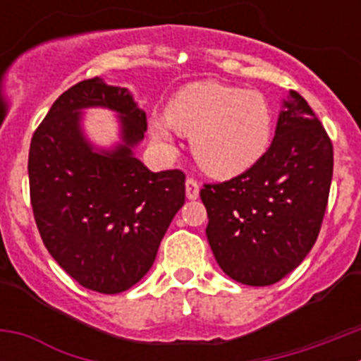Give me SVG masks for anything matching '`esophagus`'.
Wrapping results in <instances>:
<instances>
[{
	"instance_id": "34e87169",
	"label": "esophagus",
	"mask_w": 361,
	"mask_h": 361,
	"mask_svg": "<svg viewBox=\"0 0 361 361\" xmlns=\"http://www.w3.org/2000/svg\"><path fill=\"white\" fill-rule=\"evenodd\" d=\"M199 191H200V186L195 178H188L186 180V197L188 199L190 200L199 199Z\"/></svg>"
}]
</instances>
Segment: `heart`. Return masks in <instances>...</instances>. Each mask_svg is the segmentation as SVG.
Instances as JSON below:
<instances>
[{"mask_svg":"<svg viewBox=\"0 0 361 361\" xmlns=\"http://www.w3.org/2000/svg\"><path fill=\"white\" fill-rule=\"evenodd\" d=\"M191 135V152L206 173L231 178L251 170L273 139L266 97L215 81L191 82L168 104V117L149 119V135L161 152L175 153V133Z\"/></svg>","mask_w":361,"mask_h":361,"instance_id":"1","label":"heart"}]
</instances>
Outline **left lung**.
<instances>
[{
	"label": "left lung",
	"instance_id": "1",
	"mask_svg": "<svg viewBox=\"0 0 361 361\" xmlns=\"http://www.w3.org/2000/svg\"><path fill=\"white\" fill-rule=\"evenodd\" d=\"M333 178V145L304 97L289 90L275 139L238 177L200 190L216 264L245 286H271L317 242Z\"/></svg>",
	"mask_w": 361,
	"mask_h": 361
}]
</instances>
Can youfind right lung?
I'll return each mask as SVG.
<instances>
[{
  "instance_id": "add662e5",
  "label": "right lung",
  "mask_w": 361,
  "mask_h": 361,
  "mask_svg": "<svg viewBox=\"0 0 361 361\" xmlns=\"http://www.w3.org/2000/svg\"><path fill=\"white\" fill-rule=\"evenodd\" d=\"M88 107L118 116L120 141L110 149L85 137ZM145 132L146 111L132 92L94 78L59 95L32 137L28 180L43 244L92 291L117 295L135 286L184 204L183 171L155 173L135 157Z\"/></svg>"
}]
</instances>
